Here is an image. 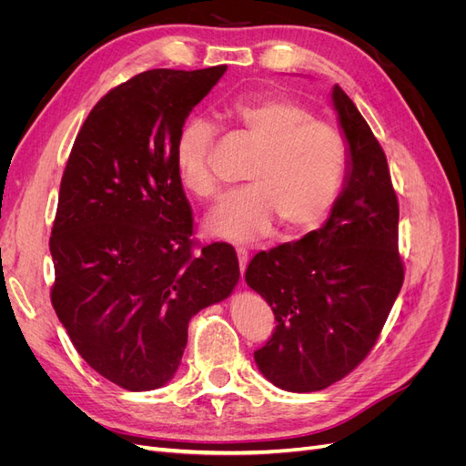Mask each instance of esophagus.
I'll use <instances>...</instances> for the list:
<instances>
[{"instance_id":"34e87169","label":"esophagus","mask_w":466,"mask_h":466,"mask_svg":"<svg viewBox=\"0 0 466 466\" xmlns=\"http://www.w3.org/2000/svg\"><path fill=\"white\" fill-rule=\"evenodd\" d=\"M237 257H238V268H241V274L245 272V268L248 264V252L245 247H237Z\"/></svg>"}]
</instances>
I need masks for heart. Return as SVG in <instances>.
Here are the masks:
<instances>
[{
  "label": "heart",
  "instance_id": "obj_1",
  "mask_svg": "<svg viewBox=\"0 0 466 466\" xmlns=\"http://www.w3.org/2000/svg\"><path fill=\"white\" fill-rule=\"evenodd\" d=\"M225 118L243 134L257 155L245 180L206 221V229L235 243H252L272 229L276 218L289 233L319 225L330 214L348 171V144L332 124L317 120L299 101L260 95L225 108ZM216 130L190 118L175 142V173L180 187L198 198H216L218 182L208 167Z\"/></svg>",
  "mask_w": 466,
  "mask_h": 466
}]
</instances>
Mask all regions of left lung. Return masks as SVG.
Here are the masks:
<instances>
[{"instance_id":"obj_1","label":"left lung","mask_w":466,"mask_h":466,"mask_svg":"<svg viewBox=\"0 0 466 466\" xmlns=\"http://www.w3.org/2000/svg\"><path fill=\"white\" fill-rule=\"evenodd\" d=\"M332 101L350 146V171L332 214L295 243L260 250L247 284L272 307L276 329L255 351L262 375L284 390L313 392L370 356L404 281L399 198L385 151L340 89Z\"/></svg>"}]
</instances>
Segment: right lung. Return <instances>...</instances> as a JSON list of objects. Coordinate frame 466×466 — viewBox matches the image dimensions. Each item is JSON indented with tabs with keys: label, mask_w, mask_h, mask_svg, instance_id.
Wrapping results in <instances>:
<instances>
[{
	"label": "right lung",
	"mask_w": 466,
	"mask_h": 466,
	"mask_svg": "<svg viewBox=\"0 0 466 466\" xmlns=\"http://www.w3.org/2000/svg\"><path fill=\"white\" fill-rule=\"evenodd\" d=\"M225 69H149L120 83L89 112L64 168L52 307L77 354L122 389L163 387L178 370L190 319L238 281L231 245L192 238L173 155Z\"/></svg>",
	"instance_id": "obj_1"
}]
</instances>
